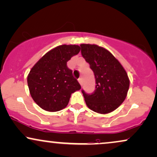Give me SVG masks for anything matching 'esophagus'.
Wrapping results in <instances>:
<instances>
[{
	"label": "esophagus",
	"mask_w": 157,
	"mask_h": 157,
	"mask_svg": "<svg viewBox=\"0 0 157 157\" xmlns=\"http://www.w3.org/2000/svg\"><path fill=\"white\" fill-rule=\"evenodd\" d=\"M78 82H80V84L81 85V86H82V79L81 78V77H80V78L78 79Z\"/></svg>",
	"instance_id": "esophagus-1"
}]
</instances>
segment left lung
<instances>
[{"instance_id": "1", "label": "left lung", "mask_w": 157, "mask_h": 157, "mask_svg": "<svg viewBox=\"0 0 157 157\" xmlns=\"http://www.w3.org/2000/svg\"><path fill=\"white\" fill-rule=\"evenodd\" d=\"M81 54L94 71L96 89L91 94L82 90L87 106L94 112L107 114L124 101L129 88L127 73L106 49L97 44H82Z\"/></svg>"}]
</instances>
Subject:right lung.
Segmentation results:
<instances>
[{"label": "right lung", "mask_w": 157, "mask_h": 157, "mask_svg": "<svg viewBox=\"0 0 157 157\" xmlns=\"http://www.w3.org/2000/svg\"><path fill=\"white\" fill-rule=\"evenodd\" d=\"M80 47L63 44L49 51L38 60L28 75V86L33 101L41 108L56 112L65 108L71 94L81 86L67 67L68 60Z\"/></svg>", "instance_id": "1"}]
</instances>
